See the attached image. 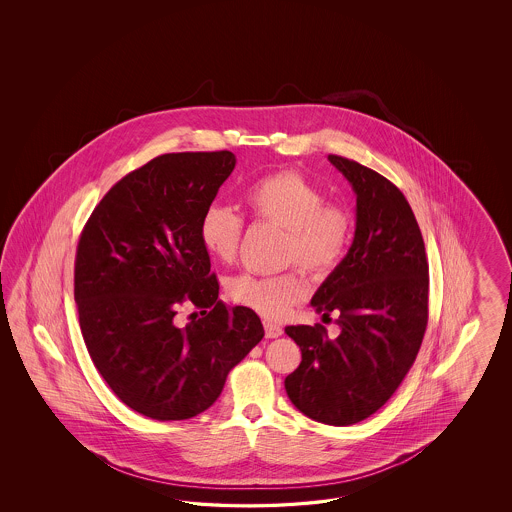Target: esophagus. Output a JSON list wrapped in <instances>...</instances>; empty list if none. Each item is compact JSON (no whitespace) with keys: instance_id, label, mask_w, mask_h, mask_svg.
<instances>
[{"instance_id":"esophagus-1","label":"esophagus","mask_w":512,"mask_h":512,"mask_svg":"<svg viewBox=\"0 0 512 512\" xmlns=\"http://www.w3.org/2000/svg\"><path fill=\"white\" fill-rule=\"evenodd\" d=\"M263 325L266 338H279L283 334V328L272 321H264Z\"/></svg>"}]
</instances>
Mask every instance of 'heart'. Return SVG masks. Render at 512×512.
<instances>
[{"label": "heart", "mask_w": 512, "mask_h": 512, "mask_svg": "<svg viewBox=\"0 0 512 512\" xmlns=\"http://www.w3.org/2000/svg\"><path fill=\"white\" fill-rule=\"evenodd\" d=\"M249 214L257 221L285 231L283 261L300 264L313 276L332 272L353 234V217L326 202L325 193L308 178L293 171L274 172L255 180L244 191ZM244 219L223 204L202 212L199 234L204 249L219 263H231L240 246ZM308 293L296 270L276 276L240 274L227 283L229 298L268 319H281Z\"/></svg>", "instance_id": "b5f03b06"}]
</instances>
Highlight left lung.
<instances>
[{"mask_svg":"<svg viewBox=\"0 0 512 512\" xmlns=\"http://www.w3.org/2000/svg\"><path fill=\"white\" fill-rule=\"evenodd\" d=\"M328 161L357 195L355 238L311 306L338 317L325 326H287L302 362L285 390L306 417L351 426L368 419L400 387L428 325V261L419 223L402 191L385 176L341 155Z\"/></svg>","mask_w":512,"mask_h":512,"instance_id":"8db88e82","label":"left lung"}]
</instances>
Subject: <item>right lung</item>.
I'll return each mask as SVG.
<instances>
[{
    "label": "right lung",
    "mask_w": 512,
    "mask_h": 512,
    "mask_svg": "<svg viewBox=\"0 0 512 512\" xmlns=\"http://www.w3.org/2000/svg\"><path fill=\"white\" fill-rule=\"evenodd\" d=\"M234 165L227 150L159 155L112 186L80 234L75 302L84 343L112 392L144 417H197L263 340L255 311L217 300L199 234ZM184 301L203 317L180 329L173 315Z\"/></svg>",
    "instance_id": "1"
}]
</instances>
